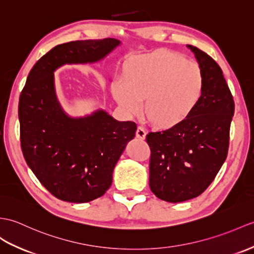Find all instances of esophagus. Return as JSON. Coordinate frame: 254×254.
<instances>
[{
	"instance_id": "1",
	"label": "esophagus",
	"mask_w": 254,
	"mask_h": 254,
	"mask_svg": "<svg viewBox=\"0 0 254 254\" xmlns=\"http://www.w3.org/2000/svg\"><path fill=\"white\" fill-rule=\"evenodd\" d=\"M136 137L139 139H145L146 137V131L144 129V127H138L136 129Z\"/></svg>"
}]
</instances>
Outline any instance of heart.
Segmentation results:
<instances>
[{"label":"heart","instance_id":"obj_1","mask_svg":"<svg viewBox=\"0 0 254 254\" xmlns=\"http://www.w3.org/2000/svg\"><path fill=\"white\" fill-rule=\"evenodd\" d=\"M203 88L204 75L197 63L180 53L156 50L127 60L111 92L127 114L136 115L143 102L144 116L152 127L172 129L192 115Z\"/></svg>","mask_w":254,"mask_h":254}]
</instances>
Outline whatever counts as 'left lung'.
<instances>
[{
  "instance_id": "obj_1",
  "label": "left lung",
  "mask_w": 254,
  "mask_h": 254,
  "mask_svg": "<svg viewBox=\"0 0 254 254\" xmlns=\"http://www.w3.org/2000/svg\"><path fill=\"white\" fill-rule=\"evenodd\" d=\"M204 75L201 100L182 126L146 136L150 147L149 186L168 202H182L201 194L226 160L234 98L213 58L187 45Z\"/></svg>"
}]
</instances>
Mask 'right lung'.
<instances>
[{"label": "right lung", "instance_id": "right-lung-1", "mask_svg": "<svg viewBox=\"0 0 254 254\" xmlns=\"http://www.w3.org/2000/svg\"><path fill=\"white\" fill-rule=\"evenodd\" d=\"M119 44V40L107 38L53 47L34 64L21 91L22 155L41 184L63 201L83 203L102 197L137 127L135 122L118 121L104 110L83 118L68 117L56 97L54 71L64 64L98 62Z\"/></svg>", "mask_w": 254, "mask_h": 254}]
</instances>
